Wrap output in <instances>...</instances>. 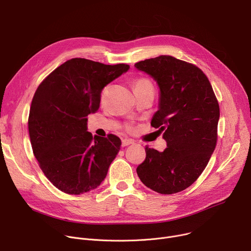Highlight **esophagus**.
Returning a JSON list of instances; mask_svg holds the SVG:
<instances>
[{"label": "esophagus", "mask_w": 251, "mask_h": 251, "mask_svg": "<svg viewBox=\"0 0 251 251\" xmlns=\"http://www.w3.org/2000/svg\"><path fill=\"white\" fill-rule=\"evenodd\" d=\"M134 142L132 140H129V138H125V140H123L122 142V146L123 147H127L129 145H133Z\"/></svg>", "instance_id": "1"}]
</instances>
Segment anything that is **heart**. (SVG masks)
Here are the masks:
<instances>
[{"label": "heart", "instance_id": "obj_1", "mask_svg": "<svg viewBox=\"0 0 251 251\" xmlns=\"http://www.w3.org/2000/svg\"><path fill=\"white\" fill-rule=\"evenodd\" d=\"M145 89H152V85L151 82L145 77H141V78H136L133 81V91L134 93L137 91H141V90H145ZM106 94V88H104L100 94V100H103L104 97Z\"/></svg>", "mask_w": 251, "mask_h": 251}]
</instances>
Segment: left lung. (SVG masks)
Instances as JSON below:
<instances>
[{
  "label": "left lung",
  "mask_w": 251,
  "mask_h": 251,
  "mask_svg": "<svg viewBox=\"0 0 251 251\" xmlns=\"http://www.w3.org/2000/svg\"><path fill=\"white\" fill-rule=\"evenodd\" d=\"M134 67L159 88L158 109L151 126L163 132V151L146 148L136 173L142 182L161 194L184 190L204 171L215 149L219 105L212 87L197 66L172 55L138 62Z\"/></svg>",
  "instance_id": "left-lung-1"
}]
</instances>
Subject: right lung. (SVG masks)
Here are the masks:
<instances>
[{
	"label": "right lung",
	"mask_w": 251,
	"mask_h": 251,
	"mask_svg": "<svg viewBox=\"0 0 251 251\" xmlns=\"http://www.w3.org/2000/svg\"><path fill=\"white\" fill-rule=\"evenodd\" d=\"M128 69L75 58L37 89L27 125L32 149L47 178L60 190L81 194L105 178L122 141L115 134L93 136L87 117L99 109L103 88Z\"/></svg>",
	"instance_id": "add662e5"
}]
</instances>
